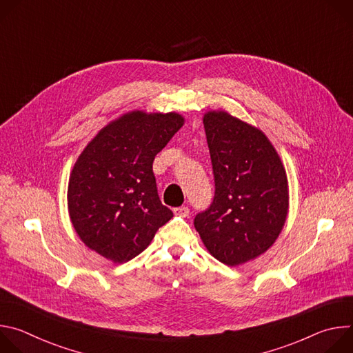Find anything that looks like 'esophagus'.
I'll return each mask as SVG.
<instances>
[{
    "instance_id": "esophagus-1",
    "label": "esophagus",
    "mask_w": 353,
    "mask_h": 353,
    "mask_svg": "<svg viewBox=\"0 0 353 353\" xmlns=\"http://www.w3.org/2000/svg\"><path fill=\"white\" fill-rule=\"evenodd\" d=\"M173 212H174V215H176V216L185 218V216H188L190 210H188L187 207H179V208H174V210H173Z\"/></svg>"
}]
</instances>
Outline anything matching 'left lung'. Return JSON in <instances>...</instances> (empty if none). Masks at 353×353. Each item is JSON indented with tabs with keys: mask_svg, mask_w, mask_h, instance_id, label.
I'll return each instance as SVG.
<instances>
[{
	"mask_svg": "<svg viewBox=\"0 0 353 353\" xmlns=\"http://www.w3.org/2000/svg\"><path fill=\"white\" fill-rule=\"evenodd\" d=\"M215 177L211 207L195 230L218 261L237 267L276 241L289 211L285 166L268 137L225 110L204 114Z\"/></svg>",
	"mask_w": 353,
	"mask_h": 353,
	"instance_id": "obj_1",
	"label": "left lung"
}]
</instances>
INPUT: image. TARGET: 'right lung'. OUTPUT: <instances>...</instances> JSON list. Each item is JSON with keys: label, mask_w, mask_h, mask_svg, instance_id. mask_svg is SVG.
I'll return each instance as SVG.
<instances>
[{"label": "right lung", "mask_w": 353, "mask_h": 353, "mask_svg": "<svg viewBox=\"0 0 353 353\" xmlns=\"http://www.w3.org/2000/svg\"><path fill=\"white\" fill-rule=\"evenodd\" d=\"M183 124L176 112L132 110L88 142L67 191L71 223L88 248L114 264L127 263L173 218L159 199L152 163Z\"/></svg>", "instance_id": "obj_1"}]
</instances>
